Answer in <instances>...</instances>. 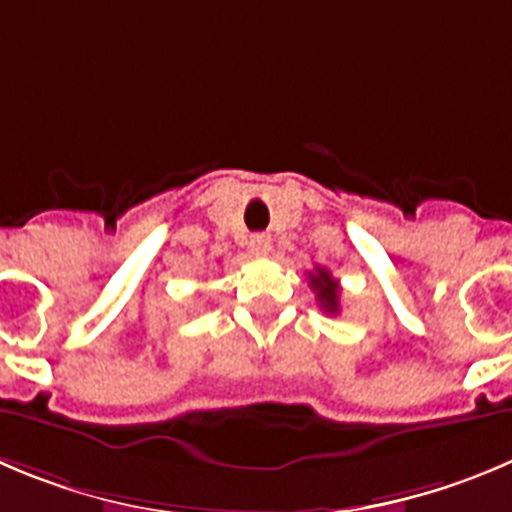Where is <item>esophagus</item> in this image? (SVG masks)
I'll use <instances>...</instances> for the list:
<instances>
[{
	"label": "esophagus",
	"instance_id": "obj_1",
	"mask_svg": "<svg viewBox=\"0 0 512 512\" xmlns=\"http://www.w3.org/2000/svg\"><path fill=\"white\" fill-rule=\"evenodd\" d=\"M248 248H251L256 256H264L271 248V236H266V233H253V236L248 238Z\"/></svg>",
	"mask_w": 512,
	"mask_h": 512
}]
</instances>
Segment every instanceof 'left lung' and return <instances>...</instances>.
I'll list each match as a JSON object with an SVG mask.
<instances>
[{
  "mask_svg": "<svg viewBox=\"0 0 512 512\" xmlns=\"http://www.w3.org/2000/svg\"><path fill=\"white\" fill-rule=\"evenodd\" d=\"M309 284L311 289L316 291V299H319V306L326 311V314H339V296H342V289H339V281L334 279L332 274L321 266H316L314 271H309Z\"/></svg>",
  "mask_w": 512,
  "mask_h": 512,
  "instance_id": "1",
  "label": "left lung"
}]
</instances>
